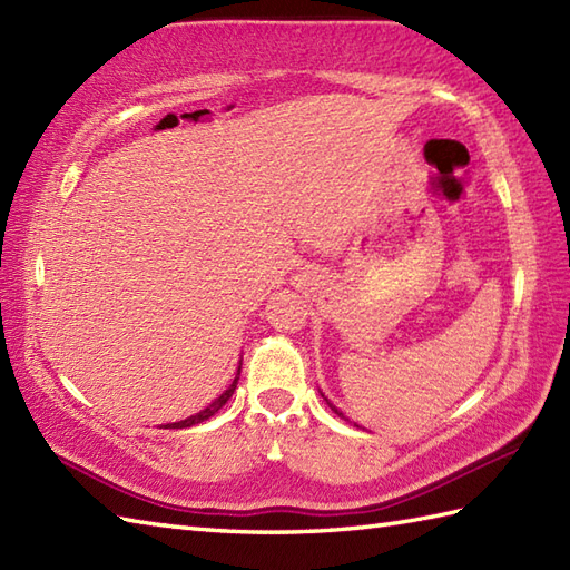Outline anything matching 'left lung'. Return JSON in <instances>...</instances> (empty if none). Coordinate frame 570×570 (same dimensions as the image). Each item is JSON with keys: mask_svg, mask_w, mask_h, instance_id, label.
Here are the masks:
<instances>
[{"mask_svg": "<svg viewBox=\"0 0 570 570\" xmlns=\"http://www.w3.org/2000/svg\"><path fill=\"white\" fill-rule=\"evenodd\" d=\"M332 410H334V412H336V414H338V416H344V414H341V412H338V410H336V407H332ZM344 420H346V416H344Z\"/></svg>", "mask_w": 570, "mask_h": 570, "instance_id": "8db88e82", "label": "left lung"}]
</instances>
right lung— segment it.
<instances>
[{
  "label": "right lung",
  "instance_id": "obj_1",
  "mask_svg": "<svg viewBox=\"0 0 570 570\" xmlns=\"http://www.w3.org/2000/svg\"><path fill=\"white\" fill-rule=\"evenodd\" d=\"M236 383H238V377H234V383H232V387L226 390V392H222V395L214 400L207 410H202V412H197V414H193V416H187V420H183V422H175V424H166V429L170 426V429H185V426H193V424H199V422H207L212 414H217L224 404H226V400H229L232 395H234V390H236Z\"/></svg>",
  "mask_w": 570,
  "mask_h": 570
}]
</instances>
